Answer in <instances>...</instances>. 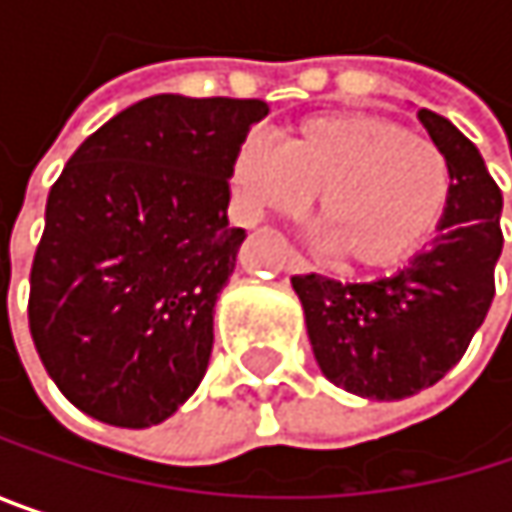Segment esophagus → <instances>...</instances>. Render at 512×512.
I'll list each match as a JSON object with an SVG mask.
<instances>
[{
    "mask_svg": "<svg viewBox=\"0 0 512 512\" xmlns=\"http://www.w3.org/2000/svg\"><path fill=\"white\" fill-rule=\"evenodd\" d=\"M287 269H290V272H311L314 266L299 255V252H290V257H287Z\"/></svg>",
    "mask_w": 512,
    "mask_h": 512,
    "instance_id": "esophagus-1",
    "label": "esophagus"
}]
</instances>
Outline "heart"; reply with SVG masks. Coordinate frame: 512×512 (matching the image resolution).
I'll return each instance as SVG.
<instances>
[{"instance_id": "obj_1", "label": "heart", "mask_w": 512, "mask_h": 512, "mask_svg": "<svg viewBox=\"0 0 512 512\" xmlns=\"http://www.w3.org/2000/svg\"><path fill=\"white\" fill-rule=\"evenodd\" d=\"M228 180L252 216H299L320 195L314 228L326 252L361 272L415 255L451 201L442 148L367 112L305 118L281 148L249 136L231 156Z\"/></svg>"}]
</instances>
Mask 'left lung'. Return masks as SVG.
<instances>
[{
	"label": "left lung",
	"mask_w": 512,
	"mask_h": 512,
	"mask_svg": "<svg viewBox=\"0 0 512 512\" xmlns=\"http://www.w3.org/2000/svg\"><path fill=\"white\" fill-rule=\"evenodd\" d=\"M451 165V201L439 237L397 275L341 284L293 275L314 358L338 388L370 400H403L436 385L468 350L495 296L501 257V189L460 130L418 112Z\"/></svg>",
	"instance_id": "left-lung-1"
}]
</instances>
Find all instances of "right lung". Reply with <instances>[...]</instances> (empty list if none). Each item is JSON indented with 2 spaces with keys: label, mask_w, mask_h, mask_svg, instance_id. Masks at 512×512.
<instances>
[{
  "label": "right lung",
  "mask_w": 512,
  "mask_h": 512,
  "mask_svg": "<svg viewBox=\"0 0 512 512\" xmlns=\"http://www.w3.org/2000/svg\"><path fill=\"white\" fill-rule=\"evenodd\" d=\"M266 115L263 100L156 94L91 133L52 183L29 329L85 415L142 430L198 388L246 240L228 225L231 156Z\"/></svg>",
  "instance_id": "add662e5"
}]
</instances>
